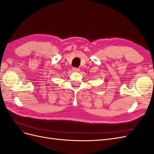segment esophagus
Returning a JSON list of instances; mask_svg holds the SVG:
<instances>
[{"label": "esophagus", "mask_w": 154, "mask_h": 154, "mask_svg": "<svg viewBox=\"0 0 154 154\" xmlns=\"http://www.w3.org/2000/svg\"><path fill=\"white\" fill-rule=\"evenodd\" d=\"M72 71H74V72H79V71H80V69H78V68H76V67H74L72 69Z\"/></svg>", "instance_id": "obj_1"}]
</instances>
